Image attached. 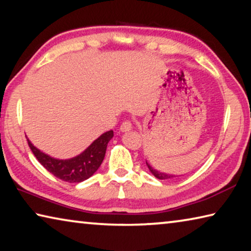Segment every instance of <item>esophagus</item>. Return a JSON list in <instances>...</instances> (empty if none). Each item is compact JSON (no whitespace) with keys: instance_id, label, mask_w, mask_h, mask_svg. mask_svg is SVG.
Masks as SVG:
<instances>
[{"instance_id":"obj_1","label":"esophagus","mask_w":251,"mask_h":251,"mask_svg":"<svg viewBox=\"0 0 251 251\" xmlns=\"http://www.w3.org/2000/svg\"><path fill=\"white\" fill-rule=\"evenodd\" d=\"M133 128V126H131V123L129 121H126L123 123L121 125V131H128Z\"/></svg>"}]
</instances>
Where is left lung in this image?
<instances>
[{
    "label": "left lung",
    "mask_w": 251,
    "mask_h": 251,
    "mask_svg": "<svg viewBox=\"0 0 251 251\" xmlns=\"http://www.w3.org/2000/svg\"><path fill=\"white\" fill-rule=\"evenodd\" d=\"M146 165H147L148 169H150V172H151V173L152 174V175H154L156 178H158V179L164 180V179H169V178L178 177V176H176V175H172V174H166V173H163V172L157 171V169H155L154 167H152L150 163H148L147 160H146Z\"/></svg>",
    "instance_id": "8db88e82"
}]
</instances>
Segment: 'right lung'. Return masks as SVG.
<instances>
[{
  "mask_svg": "<svg viewBox=\"0 0 251 251\" xmlns=\"http://www.w3.org/2000/svg\"><path fill=\"white\" fill-rule=\"evenodd\" d=\"M113 130H108L96 138L79 155L69 159H58L50 157L33 145L27 138L28 146L36 159L52 173L55 177L67 182H80L90 178L100 168L105 157L107 144L113 138Z\"/></svg>",
  "mask_w": 251,
  "mask_h": 251,
  "instance_id": "add662e5",
  "label": "right lung"
}]
</instances>
